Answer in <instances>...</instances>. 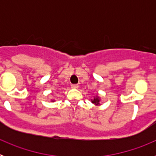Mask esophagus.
I'll use <instances>...</instances> for the list:
<instances>
[{
	"mask_svg": "<svg viewBox=\"0 0 156 156\" xmlns=\"http://www.w3.org/2000/svg\"><path fill=\"white\" fill-rule=\"evenodd\" d=\"M71 87L73 88V89H77V88L79 87V85H78V84H73L71 86Z\"/></svg>",
	"mask_w": 156,
	"mask_h": 156,
	"instance_id": "obj_1",
	"label": "esophagus"
}]
</instances>
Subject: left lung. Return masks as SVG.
I'll return each instance as SVG.
<instances>
[{"label":"left lung","instance_id":"left-lung-1","mask_svg":"<svg viewBox=\"0 0 156 156\" xmlns=\"http://www.w3.org/2000/svg\"><path fill=\"white\" fill-rule=\"evenodd\" d=\"M100 101H101V98L99 96H94L93 99H91V102L93 104H94L95 105H100Z\"/></svg>","mask_w":156,"mask_h":156}]
</instances>
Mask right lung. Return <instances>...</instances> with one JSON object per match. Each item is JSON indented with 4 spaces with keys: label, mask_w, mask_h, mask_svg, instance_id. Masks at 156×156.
<instances>
[{
    "label": "right lung",
    "mask_w": 156,
    "mask_h": 156,
    "mask_svg": "<svg viewBox=\"0 0 156 156\" xmlns=\"http://www.w3.org/2000/svg\"><path fill=\"white\" fill-rule=\"evenodd\" d=\"M51 101H52V102H54V101H55V100H52V99H51Z\"/></svg>",
    "instance_id": "right-lung-1"
}]
</instances>
